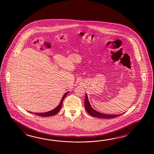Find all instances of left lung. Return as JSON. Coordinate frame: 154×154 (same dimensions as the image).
I'll return each mask as SVG.
<instances>
[{
  "instance_id": "8db88e82",
  "label": "left lung",
  "mask_w": 154,
  "mask_h": 154,
  "mask_svg": "<svg viewBox=\"0 0 154 154\" xmlns=\"http://www.w3.org/2000/svg\"><path fill=\"white\" fill-rule=\"evenodd\" d=\"M85 107L86 111L88 112V114L91 115L92 117H97V118H115L116 117H118L119 116L121 115H106V114H103L102 113L100 112L95 111V109H94L93 108H92L91 105L89 103L88 101V97L87 94L85 95Z\"/></svg>"
}]
</instances>
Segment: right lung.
I'll list each match as a JSON object with an SVG mask.
<instances>
[{"label": "right lung", "mask_w": 154, "mask_h": 154, "mask_svg": "<svg viewBox=\"0 0 154 154\" xmlns=\"http://www.w3.org/2000/svg\"><path fill=\"white\" fill-rule=\"evenodd\" d=\"M68 92H67L64 95H63L62 98L61 100V101L60 102L59 105L56 108H54V109H53V110L51 111L44 112V113H35V114L39 116H42V117H49V116H52L56 115L60 110L61 107H62V106L63 101L64 98L66 97V95L68 94ZM30 113H33L32 112H30Z\"/></svg>", "instance_id": "add662e5"}]
</instances>
